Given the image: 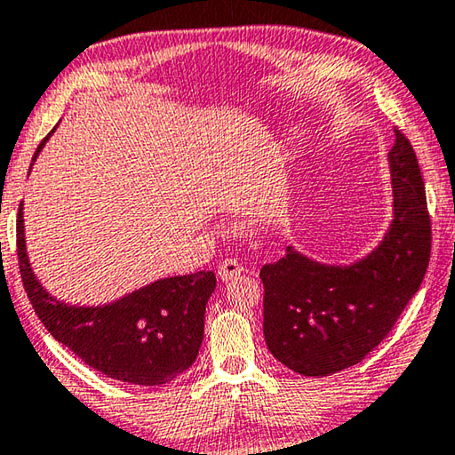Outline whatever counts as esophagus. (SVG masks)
Returning <instances> with one entry per match:
<instances>
[{"mask_svg": "<svg viewBox=\"0 0 455 455\" xmlns=\"http://www.w3.org/2000/svg\"><path fill=\"white\" fill-rule=\"evenodd\" d=\"M243 272H245V267H243L241 261H236V259H225L219 266V276L225 280V283H230V280L239 278Z\"/></svg>", "mask_w": 455, "mask_h": 455, "instance_id": "obj_1", "label": "esophagus"}]
</instances>
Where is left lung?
<instances>
[{
    "instance_id": "obj_1",
    "label": "left lung",
    "mask_w": 455,
    "mask_h": 455,
    "mask_svg": "<svg viewBox=\"0 0 455 455\" xmlns=\"http://www.w3.org/2000/svg\"><path fill=\"white\" fill-rule=\"evenodd\" d=\"M394 136V220L381 245L353 266L317 264L289 247L259 270L266 344L294 373L325 377L361 363L425 278L431 258L425 181L411 140L398 127Z\"/></svg>"
}]
</instances>
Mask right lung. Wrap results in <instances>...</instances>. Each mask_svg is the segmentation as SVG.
<instances>
[{"instance_id": "obj_1", "label": "right lung", "mask_w": 455, "mask_h": 455, "mask_svg": "<svg viewBox=\"0 0 455 455\" xmlns=\"http://www.w3.org/2000/svg\"><path fill=\"white\" fill-rule=\"evenodd\" d=\"M47 138L38 144L36 155ZM22 222L20 204L18 267L30 305L57 342L66 344L88 367L132 386H163L194 364L204 340L206 303L216 289L214 272L163 278L111 305L72 307L51 297L36 280L27 258Z\"/></svg>"}]
</instances>
